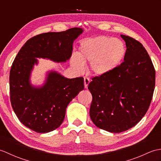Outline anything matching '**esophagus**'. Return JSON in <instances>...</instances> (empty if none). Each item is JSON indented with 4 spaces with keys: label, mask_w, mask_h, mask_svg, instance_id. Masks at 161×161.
Instances as JSON below:
<instances>
[{
    "label": "esophagus",
    "mask_w": 161,
    "mask_h": 161,
    "mask_svg": "<svg viewBox=\"0 0 161 161\" xmlns=\"http://www.w3.org/2000/svg\"><path fill=\"white\" fill-rule=\"evenodd\" d=\"M84 88H87L88 85L89 84V83H90V80L88 77H84Z\"/></svg>",
    "instance_id": "esophagus-1"
}]
</instances>
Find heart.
<instances>
[{"label":"heart","instance_id":"1","mask_svg":"<svg viewBox=\"0 0 161 161\" xmlns=\"http://www.w3.org/2000/svg\"><path fill=\"white\" fill-rule=\"evenodd\" d=\"M126 47L120 39L99 36L84 40L79 54H73L70 62L73 66L82 68L84 63H90V69L101 76L111 73L122 62Z\"/></svg>","mask_w":161,"mask_h":161}]
</instances>
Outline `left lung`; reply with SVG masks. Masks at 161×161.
Returning a JSON list of instances; mask_svg holds the SVG:
<instances>
[{
  "mask_svg": "<svg viewBox=\"0 0 161 161\" xmlns=\"http://www.w3.org/2000/svg\"><path fill=\"white\" fill-rule=\"evenodd\" d=\"M126 43L124 61L111 73L92 78L90 117L100 129L120 133L141 120L151 103L156 72L142 43L120 35Z\"/></svg>",
  "mask_w": 161,
  "mask_h": 161,
  "instance_id": "obj_1",
  "label": "left lung"
}]
</instances>
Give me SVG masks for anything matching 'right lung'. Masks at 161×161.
Masks as SVG:
<instances>
[{"label": "right lung", "mask_w": 161, "mask_h": 161, "mask_svg": "<svg viewBox=\"0 0 161 161\" xmlns=\"http://www.w3.org/2000/svg\"><path fill=\"white\" fill-rule=\"evenodd\" d=\"M83 32L79 28L32 37L20 48L9 73L10 101L20 122L37 133L52 131L63 122L71 100L84 89V78L68 79L55 71L47 73L45 84L35 87L30 77L36 58L65 62L71 57L74 41Z\"/></svg>", "instance_id": "right-lung-1"}]
</instances>
